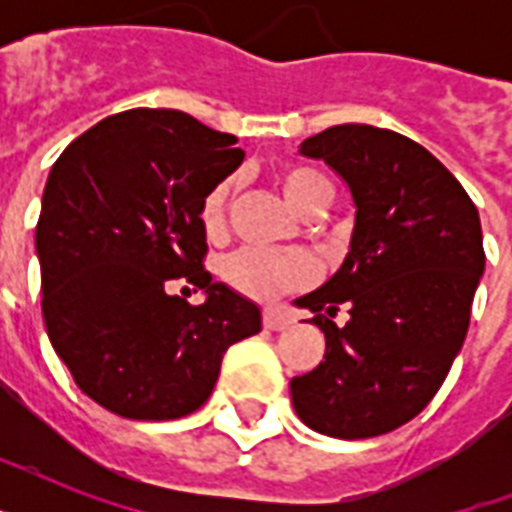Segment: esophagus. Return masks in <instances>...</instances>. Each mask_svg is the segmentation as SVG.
<instances>
[{"mask_svg": "<svg viewBox=\"0 0 512 512\" xmlns=\"http://www.w3.org/2000/svg\"><path fill=\"white\" fill-rule=\"evenodd\" d=\"M292 324L287 313L281 311H265L263 313V327L271 329V332H281V329H287Z\"/></svg>", "mask_w": 512, "mask_h": 512, "instance_id": "esophagus-1", "label": "esophagus"}]
</instances>
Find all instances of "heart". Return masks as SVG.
Returning <instances> with one entry per match:
<instances>
[{
	"instance_id": "heart-1",
	"label": "heart",
	"mask_w": 512,
	"mask_h": 512,
	"mask_svg": "<svg viewBox=\"0 0 512 512\" xmlns=\"http://www.w3.org/2000/svg\"><path fill=\"white\" fill-rule=\"evenodd\" d=\"M276 185L284 193L289 207L303 217L321 215L335 196L327 177L308 164L279 167ZM228 201H231L228 180L217 183L201 201L199 217L209 239L223 236L225 220H228ZM223 276L236 292L252 297V300H276L287 292L303 289L313 279V265L308 257L295 255V252L281 255V252H265V249H241L225 260Z\"/></svg>"
}]
</instances>
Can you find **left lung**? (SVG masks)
Listing matches in <instances>:
<instances>
[{"instance_id":"obj_1","label":"left lung","mask_w":512,"mask_h":512,"mask_svg":"<svg viewBox=\"0 0 512 512\" xmlns=\"http://www.w3.org/2000/svg\"><path fill=\"white\" fill-rule=\"evenodd\" d=\"M300 154L340 172L356 228L340 271L297 300L327 350L292 377V404L324 436H382L430 404L468 335L486 263L478 209L428 148L393 130L337 124ZM340 307L349 321L337 328Z\"/></svg>"}]
</instances>
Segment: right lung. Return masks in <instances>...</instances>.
Listing matches in <instances>:
<instances>
[{
    "instance_id": "obj_1",
    "label": "right lung",
    "mask_w": 512,
    "mask_h": 512,
    "mask_svg": "<svg viewBox=\"0 0 512 512\" xmlns=\"http://www.w3.org/2000/svg\"><path fill=\"white\" fill-rule=\"evenodd\" d=\"M244 159L236 138L172 108H132L52 164L36 223L47 337L82 393L127 420H177L215 388L260 308L204 271L201 201ZM177 280L201 306L169 295Z\"/></svg>"
}]
</instances>
